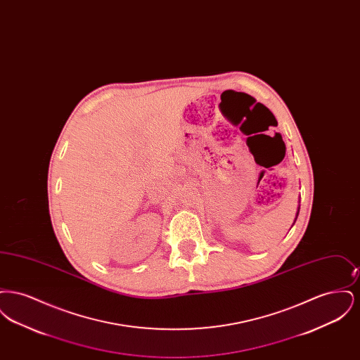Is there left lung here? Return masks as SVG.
<instances>
[{
	"instance_id": "obj_1",
	"label": "left lung",
	"mask_w": 360,
	"mask_h": 360,
	"mask_svg": "<svg viewBox=\"0 0 360 360\" xmlns=\"http://www.w3.org/2000/svg\"><path fill=\"white\" fill-rule=\"evenodd\" d=\"M298 213H300V205H298V210H297V214H295V220H297V217H298ZM295 220H294V223H295Z\"/></svg>"
}]
</instances>
